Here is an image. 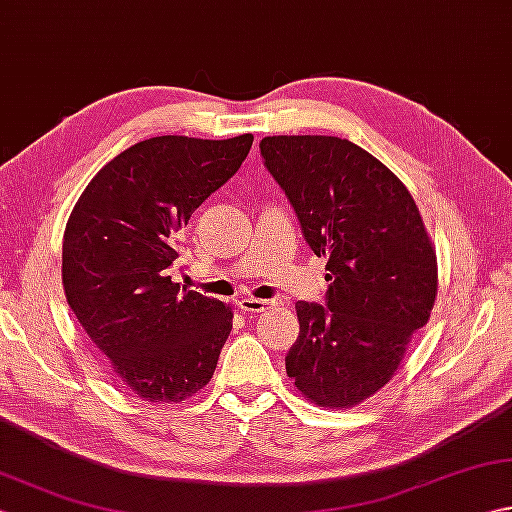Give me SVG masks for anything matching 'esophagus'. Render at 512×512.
Here are the masks:
<instances>
[{"instance_id": "obj_1", "label": "esophagus", "mask_w": 512, "mask_h": 512, "mask_svg": "<svg viewBox=\"0 0 512 512\" xmlns=\"http://www.w3.org/2000/svg\"><path fill=\"white\" fill-rule=\"evenodd\" d=\"M270 306H273V301H264V299H255V297H246V299L237 301V308L242 312H250V314L266 312Z\"/></svg>"}]
</instances>
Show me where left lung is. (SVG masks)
I'll list each match as a JSON object with an SVG mask.
<instances>
[{
  "instance_id": "1",
  "label": "left lung",
  "mask_w": 512,
  "mask_h": 512,
  "mask_svg": "<svg viewBox=\"0 0 512 512\" xmlns=\"http://www.w3.org/2000/svg\"><path fill=\"white\" fill-rule=\"evenodd\" d=\"M268 171L286 191L328 308L297 303L286 372L319 407L350 409L394 378L438 295L436 246L409 189L383 162L336 136H266Z\"/></svg>"
}]
</instances>
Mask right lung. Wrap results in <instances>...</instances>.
Wrapping results in <instances>:
<instances>
[{"mask_svg": "<svg viewBox=\"0 0 512 512\" xmlns=\"http://www.w3.org/2000/svg\"><path fill=\"white\" fill-rule=\"evenodd\" d=\"M253 134L156 136L125 149L76 200L63 233V290L114 383L176 405L213 378L233 310L171 281L180 231L242 167Z\"/></svg>", "mask_w": 512, "mask_h": 512, "instance_id": "1", "label": "right lung"}]
</instances>
